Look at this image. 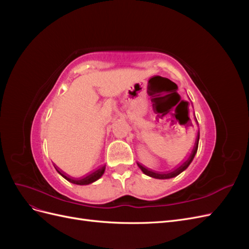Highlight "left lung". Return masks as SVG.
I'll use <instances>...</instances> for the list:
<instances>
[{
	"instance_id": "obj_1",
	"label": "left lung",
	"mask_w": 249,
	"mask_h": 249,
	"mask_svg": "<svg viewBox=\"0 0 249 249\" xmlns=\"http://www.w3.org/2000/svg\"><path fill=\"white\" fill-rule=\"evenodd\" d=\"M198 140H199V133H197V136H196V139H195V143H194V146H193V149L191 150V154L188 156L187 159L179 165V166H178L177 168H175L171 171H168V172H157V171H154V170H149L147 168H145L144 166H142L141 164L137 163L138 167L142 170V172L144 173V175L150 177V178H159V179H166V178H175L177 176H178L180 172H183L184 170H186L188 168V166L191 164V162L193 161L194 157H195V154L197 153V148H198Z\"/></svg>"
}]
</instances>
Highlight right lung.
<instances>
[{
    "mask_svg": "<svg viewBox=\"0 0 249 249\" xmlns=\"http://www.w3.org/2000/svg\"><path fill=\"white\" fill-rule=\"evenodd\" d=\"M55 168H56V167H55ZM105 169H106V165H104V166L100 167L99 169L94 170V171L91 172V173H88V175H86V176H84V177H82V178H71V177H66V176L64 175V172H62L61 170H59L58 168H56V170L58 171L59 175H61L65 179L69 180V182H71V183H72V184H76V185H89V184H91V183L95 182V180L99 179V178L104 175Z\"/></svg>",
    "mask_w": 249,
    "mask_h": 249,
    "instance_id": "obj_1",
    "label": "right lung"
}]
</instances>
